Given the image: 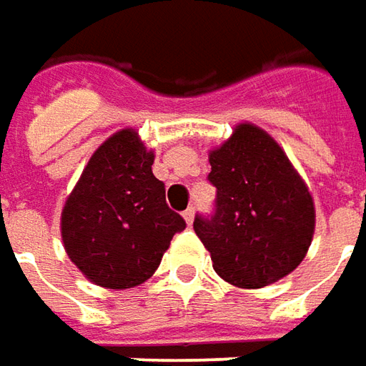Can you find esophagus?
I'll return each mask as SVG.
<instances>
[{
  "instance_id": "34e87169",
  "label": "esophagus",
  "mask_w": 366,
  "mask_h": 366,
  "mask_svg": "<svg viewBox=\"0 0 366 366\" xmlns=\"http://www.w3.org/2000/svg\"><path fill=\"white\" fill-rule=\"evenodd\" d=\"M183 218H185V222H187V224H193V218H195V209H193V207H187V209L183 212Z\"/></svg>"
}]
</instances>
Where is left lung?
I'll return each instance as SVG.
<instances>
[{
    "mask_svg": "<svg viewBox=\"0 0 366 366\" xmlns=\"http://www.w3.org/2000/svg\"><path fill=\"white\" fill-rule=\"evenodd\" d=\"M214 212L197 214L193 230L216 273L238 287L271 285L289 274L312 244L314 199L287 154L264 130L236 126L209 152Z\"/></svg>",
    "mask_w": 366,
    "mask_h": 366,
    "instance_id": "obj_1",
    "label": "left lung"
}]
</instances>
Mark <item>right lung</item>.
Here are the masks:
<instances>
[{
  "label": "right lung",
  "mask_w": 366,
  "mask_h": 366,
  "mask_svg": "<svg viewBox=\"0 0 366 366\" xmlns=\"http://www.w3.org/2000/svg\"><path fill=\"white\" fill-rule=\"evenodd\" d=\"M154 154L134 130H122L93 152L61 218L64 250L95 285L130 289L161 264L185 219L167 205L152 175Z\"/></svg>",
  "instance_id": "add662e5"
}]
</instances>
